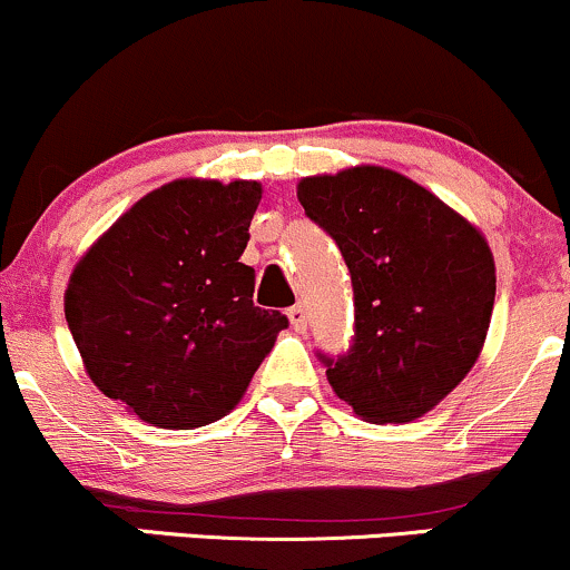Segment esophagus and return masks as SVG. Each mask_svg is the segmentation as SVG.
Here are the masks:
<instances>
[{
    "label": "esophagus",
    "instance_id": "esophagus-1",
    "mask_svg": "<svg viewBox=\"0 0 570 570\" xmlns=\"http://www.w3.org/2000/svg\"><path fill=\"white\" fill-rule=\"evenodd\" d=\"M286 316H289V322H292V326L297 332H305L307 330V313H305L303 305H292L289 311H286Z\"/></svg>",
    "mask_w": 570,
    "mask_h": 570
}]
</instances>
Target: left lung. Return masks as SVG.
<instances>
[{
	"instance_id": "left-lung-1",
	"label": "left lung",
	"mask_w": 570,
	"mask_h": 570,
	"mask_svg": "<svg viewBox=\"0 0 570 570\" xmlns=\"http://www.w3.org/2000/svg\"><path fill=\"white\" fill-rule=\"evenodd\" d=\"M297 198L353 284L348 351H318L330 385L372 423L415 421L466 377L485 343L495 299L485 238L389 168L307 176Z\"/></svg>"
}]
</instances>
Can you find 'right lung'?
<instances>
[{
	"label": "right lung",
	"mask_w": 570,
	"mask_h": 570,
	"mask_svg": "<svg viewBox=\"0 0 570 570\" xmlns=\"http://www.w3.org/2000/svg\"><path fill=\"white\" fill-rule=\"evenodd\" d=\"M259 198L257 181H171L71 273L67 322L90 381L153 426L227 415L289 326L254 305V267L240 263Z\"/></svg>",
	"instance_id": "1"
}]
</instances>
